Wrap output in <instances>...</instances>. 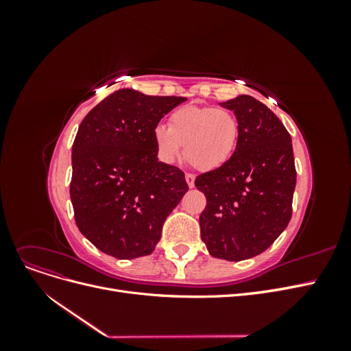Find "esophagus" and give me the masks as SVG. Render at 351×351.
I'll return each instance as SVG.
<instances>
[{"instance_id":"1","label":"esophagus","mask_w":351,"mask_h":351,"mask_svg":"<svg viewBox=\"0 0 351 351\" xmlns=\"http://www.w3.org/2000/svg\"><path fill=\"white\" fill-rule=\"evenodd\" d=\"M186 182H187V186L192 189L195 186V176L190 173H186Z\"/></svg>"}]
</instances>
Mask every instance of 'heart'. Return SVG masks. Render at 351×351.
Instances as JSON below:
<instances>
[{"label": "heart", "instance_id": "obj_1", "mask_svg": "<svg viewBox=\"0 0 351 351\" xmlns=\"http://www.w3.org/2000/svg\"><path fill=\"white\" fill-rule=\"evenodd\" d=\"M154 139L162 161L173 164L184 146V156L190 164L202 171H210L234 155L240 121L226 108L186 105L169 115L168 127L156 125Z\"/></svg>", "mask_w": 351, "mask_h": 351}]
</instances>
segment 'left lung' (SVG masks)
<instances>
[{"label":"left lung","mask_w":351,"mask_h":351,"mask_svg":"<svg viewBox=\"0 0 351 351\" xmlns=\"http://www.w3.org/2000/svg\"><path fill=\"white\" fill-rule=\"evenodd\" d=\"M234 111L240 139L230 161L196 177L206 196L200 236L214 258L239 262L267 250L291 218L295 167L290 133L249 95L221 104Z\"/></svg>","instance_id":"1"}]
</instances>
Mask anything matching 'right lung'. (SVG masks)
Masks as SVG:
<instances>
[{"mask_svg":"<svg viewBox=\"0 0 351 351\" xmlns=\"http://www.w3.org/2000/svg\"><path fill=\"white\" fill-rule=\"evenodd\" d=\"M187 101L120 89L92 108L71 149L70 197L82 234L117 259L151 254L189 190L182 169L158 161L154 130Z\"/></svg>","mask_w":351,"mask_h":351,"instance_id":"obj_1","label":"right lung"}]
</instances>
